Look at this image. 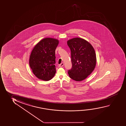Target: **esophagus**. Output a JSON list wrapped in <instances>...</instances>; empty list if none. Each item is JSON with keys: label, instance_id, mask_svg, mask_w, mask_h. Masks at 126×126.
<instances>
[{"label": "esophagus", "instance_id": "1", "mask_svg": "<svg viewBox=\"0 0 126 126\" xmlns=\"http://www.w3.org/2000/svg\"><path fill=\"white\" fill-rule=\"evenodd\" d=\"M64 65V63H61L60 64H59V66L60 67H62Z\"/></svg>", "mask_w": 126, "mask_h": 126}]
</instances>
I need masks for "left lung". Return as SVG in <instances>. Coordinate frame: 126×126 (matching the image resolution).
Returning <instances> with one entry per match:
<instances>
[{"mask_svg":"<svg viewBox=\"0 0 126 126\" xmlns=\"http://www.w3.org/2000/svg\"><path fill=\"white\" fill-rule=\"evenodd\" d=\"M70 49L72 68L68 72L69 76L75 81L85 79L94 70L96 58L94 49L84 39L74 38L67 41Z\"/></svg>","mask_w":126,"mask_h":126,"instance_id":"left-lung-1","label":"left lung"}]
</instances>
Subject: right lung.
<instances>
[{
    "label": "right lung",
    "mask_w": 126,
    "mask_h": 126,
    "mask_svg": "<svg viewBox=\"0 0 126 126\" xmlns=\"http://www.w3.org/2000/svg\"><path fill=\"white\" fill-rule=\"evenodd\" d=\"M59 44L57 39L46 38L34 47L29 64L35 76L43 81H49L55 74V50Z\"/></svg>",
    "instance_id": "right-lung-1"
}]
</instances>
